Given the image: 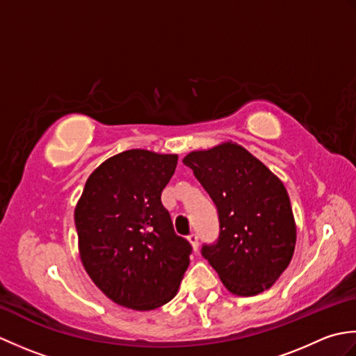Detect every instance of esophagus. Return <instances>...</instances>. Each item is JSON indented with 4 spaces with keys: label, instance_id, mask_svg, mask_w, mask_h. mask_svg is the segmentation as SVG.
<instances>
[{
    "label": "esophagus",
    "instance_id": "obj_1",
    "mask_svg": "<svg viewBox=\"0 0 356 356\" xmlns=\"http://www.w3.org/2000/svg\"><path fill=\"white\" fill-rule=\"evenodd\" d=\"M188 240H190V243H191L194 251H197V249H199V236H197V234L191 232L190 236H188Z\"/></svg>",
    "mask_w": 356,
    "mask_h": 356
}]
</instances>
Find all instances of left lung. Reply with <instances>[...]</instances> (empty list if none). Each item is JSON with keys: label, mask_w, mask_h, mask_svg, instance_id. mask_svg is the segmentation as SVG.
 I'll return each instance as SVG.
<instances>
[{"label": "left lung", "mask_w": 356, "mask_h": 356, "mask_svg": "<svg viewBox=\"0 0 356 356\" xmlns=\"http://www.w3.org/2000/svg\"><path fill=\"white\" fill-rule=\"evenodd\" d=\"M184 163L214 202L220 225L202 255L229 292L251 297L269 289L291 263L297 240L282 180L232 142L193 151Z\"/></svg>", "instance_id": "obj_1"}]
</instances>
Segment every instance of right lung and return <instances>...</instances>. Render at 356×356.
I'll return each instance as SVG.
<instances>
[{"mask_svg": "<svg viewBox=\"0 0 356 356\" xmlns=\"http://www.w3.org/2000/svg\"><path fill=\"white\" fill-rule=\"evenodd\" d=\"M176 165V154L119 153L92 172L74 209L82 264L120 306L168 303L190 264V241L174 232L161 200Z\"/></svg>", "mask_w": 356, "mask_h": 356, "instance_id": "right-lung-1", "label": "right lung"}]
</instances>
